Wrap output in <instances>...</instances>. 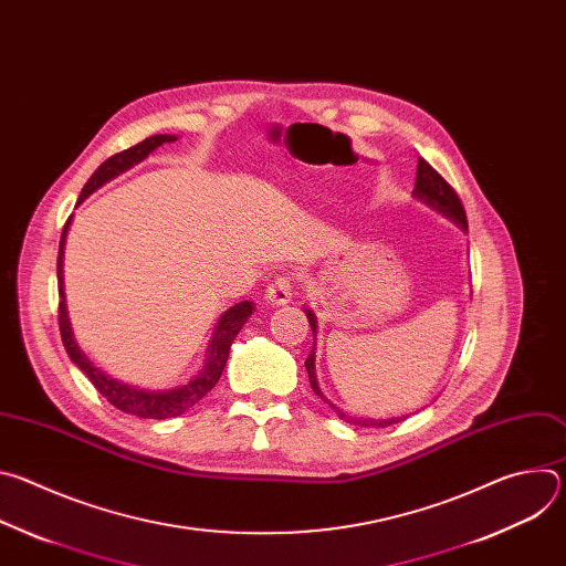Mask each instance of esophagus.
I'll list each match as a JSON object with an SVG mask.
<instances>
[{
	"label": "esophagus",
	"mask_w": 566,
	"mask_h": 566,
	"mask_svg": "<svg viewBox=\"0 0 566 566\" xmlns=\"http://www.w3.org/2000/svg\"><path fill=\"white\" fill-rule=\"evenodd\" d=\"M291 297H293V286H291V277H286V275L275 277L266 289V300L273 306H284L291 302Z\"/></svg>",
	"instance_id": "obj_1"
}]
</instances>
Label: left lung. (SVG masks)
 I'll return each instance as SVG.
<instances>
[{"mask_svg": "<svg viewBox=\"0 0 566 566\" xmlns=\"http://www.w3.org/2000/svg\"><path fill=\"white\" fill-rule=\"evenodd\" d=\"M417 199H421L426 206H430L432 210L441 212L446 219L454 221L463 232H468V221H465V210L457 197V192L450 188V184L428 164L426 158H419V166H417V184H415V192H412ZM304 313L308 317V325H311V332H313V349L308 354V358L304 360V367H306V374H308V382H311V389L319 396V400H325L327 406L338 415V419H343L345 423H352V426H360V428H387V426H394L398 421H406L408 417H391V419H380V417H365V415H356L354 410H349L347 406H343L340 400H334L325 387H319L317 382V367H315V336H317V319H315V313L304 306Z\"/></svg>", "mask_w": 566, "mask_h": 566, "instance_id": "obj_1", "label": "left lung"}]
</instances>
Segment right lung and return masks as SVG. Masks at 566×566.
<instances>
[{
    "label": "right lung",
    "instance_id": "1",
    "mask_svg": "<svg viewBox=\"0 0 566 566\" xmlns=\"http://www.w3.org/2000/svg\"><path fill=\"white\" fill-rule=\"evenodd\" d=\"M172 140H177V136L156 134V136H149V138L140 140L138 145H134L129 149H123V151L109 156L105 164L92 175V179L87 181L83 192H80L77 203H83L101 186H105L114 177L123 175L132 166L140 164V160L147 158V154H151L158 145L172 143ZM69 223H71V217L64 223V230H62V237H60V253H57V293H60L57 319H60L62 345H64L69 358L77 365L80 371H83L92 380V385L112 402V406L118 408L125 415H134V417H140V419H170V417L184 415L186 410L197 406V402L221 378V371H223L228 354H230V345H232L234 336L241 332V327H244V322L253 315L255 304L247 300V302H239V304L230 306L228 311H223V315L219 317L217 327L212 332V338L208 343L206 363L190 382H186L181 387H175V389H140L136 385L116 380L114 376L98 369L87 358V354L77 347V343L73 338V329H71V322H69V313H66V300H64V275H62V258H64V241H66Z\"/></svg>",
    "mask_w": 566,
    "mask_h": 566
}]
</instances>
